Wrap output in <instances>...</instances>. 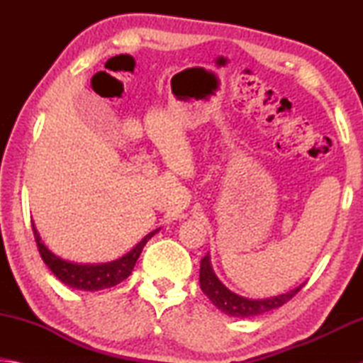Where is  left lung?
<instances>
[{"mask_svg":"<svg viewBox=\"0 0 363 363\" xmlns=\"http://www.w3.org/2000/svg\"><path fill=\"white\" fill-rule=\"evenodd\" d=\"M304 284H301L298 288L288 291L285 294H279V296H272L267 299H248L243 296H238L237 293L230 291L225 285L220 284V280L216 277L214 270L211 267L210 256H205L200 261V288L208 298L211 299V303L224 312L227 315L232 317H253L264 314L277 307L284 306L288 303L294 294H296Z\"/></svg>","mask_w":363,"mask_h":363,"instance_id":"left-lung-1","label":"left lung"}]
</instances>
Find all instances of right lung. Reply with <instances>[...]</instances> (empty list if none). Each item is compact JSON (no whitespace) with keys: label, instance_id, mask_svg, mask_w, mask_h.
I'll list each match as a JSON object with an SVG mask.
<instances>
[{"label":"right lung","instance_id":"add662e5","mask_svg":"<svg viewBox=\"0 0 363 363\" xmlns=\"http://www.w3.org/2000/svg\"><path fill=\"white\" fill-rule=\"evenodd\" d=\"M32 229L36 247H38V251L41 255V259L45 261L49 269H51V272L56 275L62 284L84 291H97L104 290V288H112L115 285H118L120 281L130 277V274L134 269V264H136L139 255L143 253L144 245L158 232V229L150 232L149 235H145L143 240L130 251V253L121 256L120 259L116 261L106 264H77L65 261L62 257L54 255L52 251H49L45 247V243L41 242L40 233L35 229V224H32Z\"/></svg>","mask_w":363,"mask_h":363}]
</instances>
